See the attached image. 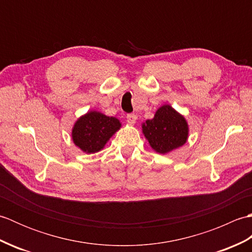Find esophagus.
Segmentation results:
<instances>
[{
	"label": "esophagus",
	"instance_id": "1",
	"mask_svg": "<svg viewBox=\"0 0 252 252\" xmlns=\"http://www.w3.org/2000/svg\"><path fill=\"white\" fill-rule=\"evenodd\" d=\"M136 119H137V116L134 114L126 115V121H127V123H130V125H134V123L136 122Z\"/></svg>",
	"mask_w": 252,
	"mask_h": 252
}]
</instances>
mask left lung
<instances>
[{
	"instance_id": "left-lung-1",
	"label": "left lung",
	"mask_w": 252,
	"mask_h": 252,
	"mask_svg": "<svg viewBox=\"0 0 252 252\" xmlns=\"http://www.w3.org/2000/svg\"><path fill=\"white\" fill-rule=\"evenodd\" d=\"M142 132L155 152L165 155L187 142L189 125L180 112L170 105H162L153 119L143 123Z\"/></svg>"
}]
</instances>
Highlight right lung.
Segmentation results:
<instances>
[{"mask_svg": "<svg viewBox=\"0 0 252 252\" xmlns=\"http://www.w3.org/2000/svg\"><path fill=\"white\" fill-rule=\"evenodd\" d=\"M121 122L99 111L90 110L74 122L71 138L83 153L95 154L105 147L115 133L120 130Z\"/></svg>", "mask_w": 252, "mask_h": 252, "instance_id": "add662e5", "label": "right lung"}]
</instances>
